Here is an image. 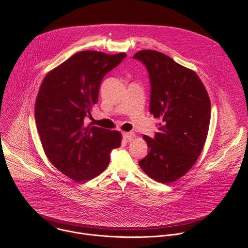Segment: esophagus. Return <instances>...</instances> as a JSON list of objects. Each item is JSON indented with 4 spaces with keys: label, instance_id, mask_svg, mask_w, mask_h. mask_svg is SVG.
<instances>
[{
    "label": "esophagus",
    "instance_id": "34e87169",
    "mask_svg": "<svg viewBox=\"0 0 248 248\" xmlns=\"http://www.w3.org/2000/svg\"><path fill=\"white\" fill-rule=\"evenodd\" d=\"M123 136H124V138L126 139L127 141H130V140H132L133 138L136 137L132 132H124V131L123 132Z\"/></svg>",
    "mask_w": 248,
    "mask_h": 248
}]
</instances>
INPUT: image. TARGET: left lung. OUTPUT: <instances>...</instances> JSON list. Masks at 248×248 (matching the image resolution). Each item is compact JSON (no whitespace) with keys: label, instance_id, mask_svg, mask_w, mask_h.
<instances>
[{"label":"left lung","instance_id":"obj_1","mask_svg":"<svg viewBox=\"0 0 248 248\" xmlns=\"http://www.w3.org/2000/svg\"><path fill=\"white\" fill-rule=\"evenodd\" d=\"M133 58L147 67L150 113L161 120L154 138L143 135L149 152L138 164L154 181L170 184L192 168L203 150L211 118L210 98L196 73L169 56L142 50Z\"/></svg>","mask_w":248,"mask_h":248}]
</instances>
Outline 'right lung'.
<instances>
[{
  "instance_id": "obj_1",
  "label": "right lung",
  "mask_w": 248,
  "mask_h": 248,
  "mask_svg": "<svg viewBox=\"0 0 248 248\" xmlns=\"http://www.w3.org/2000/svg\"><path fill=\"white\" fill-rule=\"evenodd\" d=\"M125 53L108 55L81 51L56 66L44 78L35 102V121L49 161L78 183L94 179L110 163V152L121 146L117 130L84 124L98 102L106 74Z\"/></svg>"
}]
</instances>
